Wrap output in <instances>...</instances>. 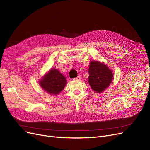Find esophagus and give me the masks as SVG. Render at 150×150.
Segmentation results:
<instances>
[{
  "label": "esophagus",
  "mask_w": 150,
  "mask_h": 150,
  "mask_svg": "<svg viewBox=\"0 0 150 150\" xmlns=\"http://www.w3.org/2000/svg\"><path fill=\"white\" fill-rule=\"evenodd\" d=\"M81 79V77L79 76L77 77V78H73V80H80Z\"/></svg>",
  "instance_id": "34e87169"
}]
</instances>
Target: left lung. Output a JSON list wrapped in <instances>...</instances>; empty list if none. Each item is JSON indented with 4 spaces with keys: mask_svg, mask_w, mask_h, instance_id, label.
Here are the masks:
<instances>
[{
    "mask_svg": "<svg viewBox=\"0 0 150 150\" xmlns=\"http://www.w3.org/2000/svg\"><path fill=\"white\" fill-rule=\"evenodd\" d=\"M88 82L91 88L97 93L104 91L111 83L112 72L104 64L91 61L89 67Z\"/></svg>",
    "mask_w": 150,
    "mask_h": 150,
    "instance_id": "left-lung-1",
    "label": "left lung"
}]
</instances>
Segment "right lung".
<instances>
[{
    "label": "right lung",
    "mask_w": 150,
    "mask_h": 150,
    "mask_svg": "<svg viewBox=\"0 0 150 150\" xmlns=\"http://www.w3.org/2000/svg\"><path fill=\"white\" fill-rule=\"evenodd\" d=\"M40 86L51 94H57L67 84L65 77L56 69H51L40 81Z\"/></svg>",
    "instance_id": "obj_1"
}]
</instances>
